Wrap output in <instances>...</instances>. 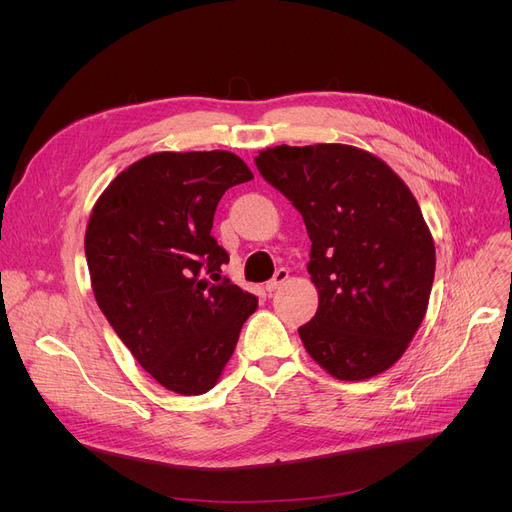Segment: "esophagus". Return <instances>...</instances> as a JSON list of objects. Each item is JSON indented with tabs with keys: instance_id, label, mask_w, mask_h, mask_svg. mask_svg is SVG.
I'll list each match as a JSON object with an SVG mask.
<instances>
[{
	"instance_id": "1",
	"label": "esophagus",
	"mask_w": 512,
	"mask_h": 512,
	"mask_svg": "<svg viewBox=\"0 0 512 512\" xmlns=\"http://www.w3.org/2000/svg\"><path fill=\"white\" fill-rule=\"evenodd\" d=\"M288 276H290V274H288L286 267H280V270L274 274V278L265 284V290H267V292H274L276 288H280V286L288 280Z\"/></svg>"
}]
</instances>
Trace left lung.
I'll return each instance as SVG.
<instances>
[{
  "label": "left lung",
  "instance_id": "left-lung-1",
  "mask_svg": "<svg viewBox=\"0 0 512 512\" xmlns=\"http://www.w3.org/2000/svg\"><path fill=\"white\" fill-rule=\"evenodd\" d=\"M257 170L299 209L319 307L299 328L330 375L367 380L419 330L436 272L434 238L409 186L375 155L338 143L259 151Z\"/></svg>",
  "mask_w": 512,
  "mask_h": 512
}]
</instances>
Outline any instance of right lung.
Returning <instances> with one entry per match:
<instances>
[{"mask_svg": "<svg viewBox=\"0 0 512 512\" xmlns=\"http://www.w3.org/2000/svg\"><path fill=\"white\" fill-rule=\"evenodd\" d=\"M253 172L230 151L153 153L97 199L85 234L95 301L134 359L164 388L218 384L257 297L222 276L211 236L230 186Z\"/></svg>", "mask_w": 512, "mask_h": 512, "instance_id": "1", "label": "right lung"}]
</instances>
